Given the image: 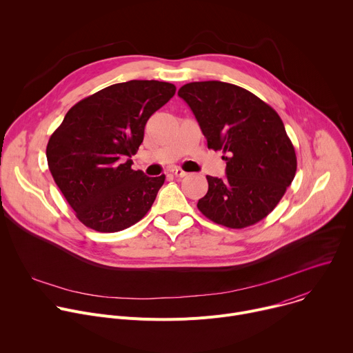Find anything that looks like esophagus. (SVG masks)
<instances>
[{
    "instance_id": "34e87169",
    "label": "esophagus",
    "mask_w": 353,
    "mask_h": 353,
    "mask_svg": "<svg viewBox=\"0 0 353 353\" xmlns=\"http://www.w3.org/2000/svg\"><path fill=\"white\" fill-rule=\"evenodd\" d=\"M170 172H172V174H174L176 177H184V176H187V173H185L184 170L179 169V168H176V169H172Z\"/></svg>"
}]
</instances>
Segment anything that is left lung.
<instances>
[{
  "label": "left lung",
  "mask_w": 353,
  "mask_h": 353,
  "mask_svg": "<svg viewBox=\"0 0 353 353\" xmlns=\"http://www.w3.org/2000/svg\"><path fill=\"white\" fill-rule=\"evenodd\" d=\"M179 96L192 110L208 148L225 154L226 177L207 176L208 192L196 204L201 214L230 229L263 221L297 168L278 113L254 93L221 81L185 83Z\"/></svg>",
  "instance_id": "left-lung-1"
}]
</instances>
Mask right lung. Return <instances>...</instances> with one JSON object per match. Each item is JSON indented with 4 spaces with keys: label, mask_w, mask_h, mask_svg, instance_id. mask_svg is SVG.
I'll return each mask as SVG.
<instances>
[{
    "label": "right lung",
    "mask_w": 353,
    "mask_h": 353,
    "mask_svg": "<svg viewBox=\"0 0 353 353\" xmlns=\"http://www.w3.org/2000/svg\"><path fill=\"white\" fill-rule=\"evenodd\" d=\"M159 81H128L74 105L46 148L48 169L77 218L96 232L114 233L141 221L165 174L132 170L145 124L174 96Z\"/></svg>",
    "instance_id": "add662e5"
}]
</instances>
